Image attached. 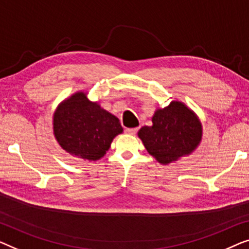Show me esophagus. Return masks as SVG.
<instances>
[{
  "label": "esophagus",
  "mask_w": 249,
  "mask_h": 249,
  "mask_svg": "<svg viewBox=\"0 0 249 249\" xmlns=\"http://www.w3.org/2000/svg\"><path fill=\"white\" fill-rule=\"evenodd\" d=\"M136 132H138V127H134V128H125V133H127V134L134 135V134H136Z\"/></svg>",
  "instance_id": "34e87169"
}]
</instances>
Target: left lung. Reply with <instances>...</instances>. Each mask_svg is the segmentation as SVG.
I'll list each match as a JSON object with an SVG mask.
<instances>
[{
  "label": "left lung",
  "instance_id": "1",
  "mask_svg": "<svg viewBox=\"0 0 249 249\" xmlns=\"http://www.w3.org/2000/svg\"><path fill=\"white\" fill-rule=\"evenodd\" d=\"M202 134L197 115L178 100L158 108L152 116V125L143 126L138 133L149 155L161 164L193 153L202 141Z\"/></svg>",
  "mask_w": 249,
  "mask_h": 249
}]
</instances>
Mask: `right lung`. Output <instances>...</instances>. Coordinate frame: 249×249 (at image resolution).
<instances>
[{"label":"right lung","mask_w":249,"mask_h":249,"mask_svg":"<svg viewBox=\"0 0 249 249\" xmlns=\"http://www.w3.org/2000/svg\"><path fill=\"white\" fill-rule=\"evenodd\" d=\"M53 132L59 146L76 158L97 161L106 155L115 136L123 133L120 120L76 91L56 108Z\"/></svg>","instance_id":"1"}]
</instances>
